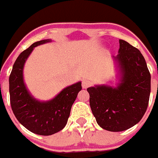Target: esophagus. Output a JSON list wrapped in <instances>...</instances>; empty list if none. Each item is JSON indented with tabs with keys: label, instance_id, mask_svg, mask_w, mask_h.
Segmentation results:
<instances>
[{
	"label": "esophagus",
	"instance_id": "1",
	"mask_svg": "<svg viewBox=\"0 0 158 158\" xmlns=\"http://www.w3.org/2000/svg\"><path fill=\"white\" fill-rule=\"evenodd\" d=\"M90 85H91V82L87 80H84L82 81V87H83V89H87L88 87L90 86Z\"/></svg>",
	"mask_w": 158,
	"mask_h": 158
}]
</instances>
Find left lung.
<instances>
[{
  "mask_svg": "<svg viewBox=\"0 0 158 158\" xmlns=\"http://www.w3.org/2000/svg\"><path fill=\"white\" fill-rule=\"evenodd\" d=\"M118 72L114 86L89 87V104L96 123L112 132L136 125L147 109L150 95V76L142 53L127 42L119 40L117 56H113Z\"/></svg>",
  "mask_w": 158,
  "mask_h": 158,
  "instance_id": "left-lung-1",
  "label": "left lung"
}]
</instances>
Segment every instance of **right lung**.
Here are the masks:
<instances>
[{"label":"right lung","instance_id":"obj_1","mask_svg":"<svg viewBox=\"0 0 158 158\" xmlns=\"http://www.w3.org/2000/svg\"><path fill=\"white\" fill-rule=\"evenodd\" d=\"M51 40L36 42L23 51L16 58L9 76L10 103L14 115L20 123L32 133L51 135L65 127L71 107L78 93L81 90V82L67 86L50 100L41 101L31 94L23 80L25 62L35 47Z\"/></svg>","mask_w":158,"mask_h":158}]
</instances>
